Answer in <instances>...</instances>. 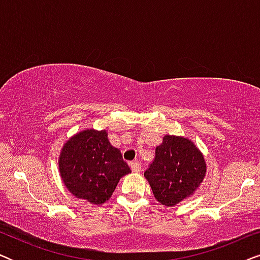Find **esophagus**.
I'll list each match as a JSON object with an SVG mask.
<instances>
[{"label": "esophagus", "instance_id": "34e87169", "mask_svg": "<svg viewBox=\"0 0 260 260\" xmlns=\"http://www.w3.org/2000/svg\"><path fill=\"white\" fill-rule=\"evenodd\" d=\"M130 167H131V170H133L134 173H138V172H140V170H141L140 162H131Z\"/></svg>", "mask_w": 260, "mask_h": 260}]
</instances>
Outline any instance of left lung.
<instances>
[{"label": "left lung", "instance_id": "1", "mask_svg": "<svg viewBox=\"0 0 260 260\" xmlns=\"http://www.w3.org/2000/svg\"><path fill=\"white\" fill-rule=\"evenodd\" d=\"M144 176L159 204L172 207L191 197L206 176L205 156L193 141L166 135Z\"/></svg>", "mask_w": 260, "mask_h": 260}]
</instances>
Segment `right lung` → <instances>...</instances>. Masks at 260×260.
<instances>
[{
	"label": "right lung",
	"mask_w": 260,
	"mask_h": 260,
	"mask_svg": "<svg viewBox=\"0 0 260 260\" xmlns=\"http://www.w3.org/2000/svg\"><path fill=\"white\" fill-rule=\"evenodd\" d=\"M58 165L67 189L92 205L108 201L119 180L131 173L119 149L109 142L106 130L86 129L73 135L61 148Z\"/></svg>",
	"instance_id": "add662e5"
}]
</instances>
